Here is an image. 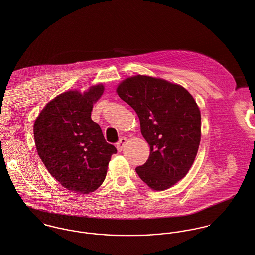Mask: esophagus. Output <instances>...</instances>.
I'll list each match as a JSON object with an SVG mask.
<instances>
[{"instance_id":"esophagus-1","label":"esophagus","mask_w":255,"mask_h":255,"mask_svg":"<svg viewBox=\"0 0 255 255\" xmlns=\"http://www.w3.org/2000/svg\"><path fill=\"white\" fill-rule=\"evenodd\" d=\"M127 141H128L127 137H122V138H120V140L117 142L116 148L119 152H121V151L123 150V147L125 146V144H126Z\"/></svg>"}]
</instances>
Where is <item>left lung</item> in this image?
<instances>
[{"label": "left lung", "instance_id": "obj_1", "mask_svg": "<svg viewBox=\"0 0 255 255\" xmlns=\"http://www.w3.org/2000/svg\"><path fill=\"white\" fill-rule=\"evenodd\" d=\"M119 96L140 121L150 156L135 168L153 190L163 191L182 179L196 158L201 141V113L193 96L179 85L149 76L121 83Z\"/></svg>", "mask_w": 255, "mask_h": 255}]
</instances>
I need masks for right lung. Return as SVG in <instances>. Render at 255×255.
I'll return each mask as SVG.
<instances>
[{"instance_id": "obj_1", "label": "right lung", "mask_w": 255, "mask_h": 255, "mask_svg": "<svg viewBox=\"0 0 255 255\" xmlns=\"http://www.w3.org/2000/svg\"><path fill=\"white\" fill-rule=\"evenodd\" d=\"M103 91L97 85L84 94L62 93L46 104L34 124L36 148L46 169L63 187L80 194L102 184L117 153L91 118L93 103Z\"/></svg>"}]
</instances>
